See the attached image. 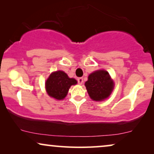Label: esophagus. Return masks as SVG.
<instances>
[{
    "label": "esophagus",
    "mask_w": 154,
    "mask_h": 154,
    "mask_svg": "<svg viewBox=\"0 0 154 154\" xmlns=\"http://www.w3.org/2000/svg\"><path fill=\"white\" fill-rule=\"evenodd\" d=\"M78 83H79V84H80V85L83 84V78H79V79H78Z\"/></svg>",
    "instance_id": "esophagus-1"
}]
</instances>
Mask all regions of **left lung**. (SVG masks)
<instances>
[{
    "mask_svg": "<svg viewBox=\"0 0 154 154\" xmlns=\"http://www.w3.org/2000/svg\"><path fill=\"white\" fill-rule=\"evenodd\" d=\"M85 85L93 100L103 101L110 95L115 83L107 71L97 70L88 75Z\"/></svg>",
    "mask_w": 154,
    "mask_h": 154,
    "instance_id": "left-lung-1",
    "label": "left lung"
}]
</instances>
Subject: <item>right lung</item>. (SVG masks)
<instances>
[{"label": "right lung", "mask_w": 154, "mask_h": 154, "mask_svg": "<svg viewBox=\"0 0 154 154\" xmlns=\"http://www.w3.org/2000/svg\"><path fill=\"white\" fill-rule=\"evenodd\" d=\"M77 81L71 79L63 71L51 73L45 83L47 94L56 100H63L68 94L70 87L75 85Z\"/></svg>", "instance_id": "right-lung-1"}]
</instances>
